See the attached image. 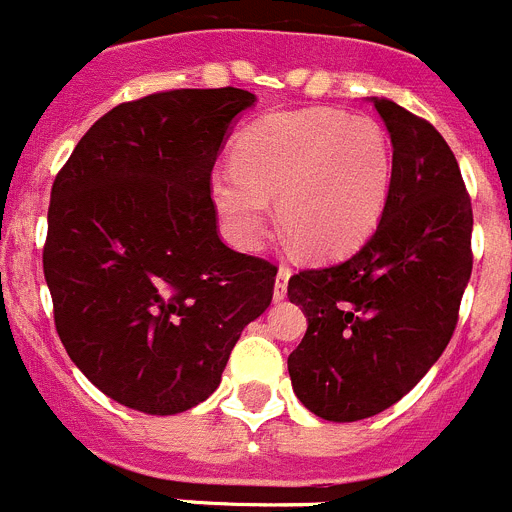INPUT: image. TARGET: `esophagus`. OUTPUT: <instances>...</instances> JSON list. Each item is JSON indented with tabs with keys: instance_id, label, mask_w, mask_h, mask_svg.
<instances>
[{
	"instance_id": "1",
	"label": "esophagus",
	"mask_w": 512,
	"mask_h": 512,
	"mask_svg": "<svg viewBox=\"0 0 512 512\" xmlns=\"http://www.w3.org/2000/svg\"><path fill=\"white\" fill-rule=\"evenodd\" d=\"M289 277H292V269H289V266H279L277 282H274V300H277V302H282L284 297H287Z\"/></svg>"
}]
</instances>
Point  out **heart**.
<instances>
[{
    "label": "heart",
    "instance_id": "heart-1",
    "mask_svg": "<svg viewBox=\"0 0 512 512\" xmlns=\"http://www.w3.org/2000/svg\"><path fill=\"white\" fill-rule=\"evenodd\" d=\"M392 187V146L372 117L310 110L274 112L248 125L233 166L210 179L230 241L259 243L277 197L284 233L315 259L354 251L372 233Z\"/></svg>",
    "mask_w": 512,
    "mask_h": 512
}]
</instances>
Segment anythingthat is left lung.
Here are the masks:
<instances>
[{
  "instance_id": "obj_1",
  "label": "left lung",
  "mask_w": 512,
  "mask_h": 512,
  "mask_svg": "<svg viewBox=\"0 0 512 512\" xmlns=\"http://www.w3.org/2000/svg\"><path fill=\"white\" fill-rule=\"evenodd\" d=\"M392 140L377 230L346 261L289 279L307 333L289 354L297 400L333 423L382 413L428 374L454 336L472 277V202L431 122L372 97Z\"/></svg>"
}]
</instances>
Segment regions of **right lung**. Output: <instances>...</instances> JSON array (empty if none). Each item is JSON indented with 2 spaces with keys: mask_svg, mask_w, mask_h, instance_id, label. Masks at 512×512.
Returning <instances> with one entry per match:
<instances>
[{
  "mask_svg": "<svg viewBox=\"0 0 512 512\" xmlns=\"http://www.w3.org/2000/svg\"><path fill=\"white\" fill-rule=\"evenodd\" d=\"M246 89H174L117 104L58 171L43 248L56 330L115 402L176 415L217 390L277 269L217 235L210 174Z\"/></svg>",
  "mask_w": 512,
  "mask_h": 512,
  "instance_id": "obj_1",
  "label": "right lung"
}]
</instances>
